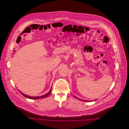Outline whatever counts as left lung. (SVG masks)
I'll list each match as a JSON object with an SVG mask.
<instances>
[{"label":"left lung","instance_id":"1","mask_svg":"<svg viewBox=\"0 0 129 129\" xmlns=\"http://www.w3.org/2000/svg\"><path fill=\"white\" fill-rule=\"evenodd\" d=\"M74 97H75V98L78 99L77 97H75V96H74ZM79 100H81V99H79ZM85 101V102H88V101Z\"/></svg>","mask_w":129,"mask_h":129}]
</instances>
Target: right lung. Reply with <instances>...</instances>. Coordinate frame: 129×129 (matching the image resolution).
<instances>
[{"instance_id":"1","label":"right lung","mask_w":129,"mask_h":129,"mask_svg":"<svg viewBox=\"0 0 129 129\" xmlns=\"http://www.w3.org/2000/svg\"><path fill=\"white\" fill-rule=\"evenodd\" d=\"M51 89H52V87H51V89L50 90L49 92H48V93H47V94H46L44 95L43 96H39V97H31V96H28V95H25L24 94H23L22 92H20V91H19V92H20V93H21V94H22L24 97H26V98H27L30 99H32V100H37V99H40L45 98H46V97H48V96H49V95L50 94V93H51Z\"/></svg>"}]
</instances>
